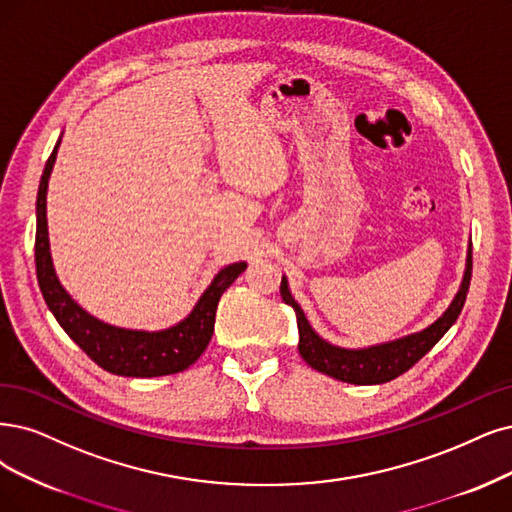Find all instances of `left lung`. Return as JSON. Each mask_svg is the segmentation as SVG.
<instances>
[{"instance_id": "1", "label": "left lung", "mask_w": 512, "mask_h": 512, "mask_svg": "<svg viewBox=\"0 0 512 512\" xmlns=\"http://www.w3.org/2000/svg\"><path fill=\"white\" fill-rule=\"evenodd\" d=\"M470 276H472V242H468L466 268H464L460 289L456 297L451 299L447 310L434 320L432 325H428L422 331H415L411 335L392 339V342L365 346V348H342L320 337L312 329L304 310H301V306L291 295L287 276H282L280 280V295H282V301L295 310L301 358H304L312 369L333 377V380L346 382V384H358V386H371V384H386L394 380V377L403 375L418 363L424 354H428L434 348V344H437L439 339L451 329V325L458 320L464 308L468 287H470Z\"/></svg>"}]
</instances>
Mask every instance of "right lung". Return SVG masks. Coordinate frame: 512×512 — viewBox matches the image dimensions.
<instances>
[{"instance_id":"obj_1","label":"right lung","mask_w":512,"mask_h":512,"mask_svg":"<svg viewBox=\"0 0 512 512\" xmlns=\"http://www.w3.org/2000/svg\"><path fill=\"white\" fill-rule=\"evenodd\" d=\"M61 139L63 135L56 141L52 154L44 166L35 202V268L46 306L73 342L78 344L94 363L113 375L160 377L187 369L189 365H194L198 361L208 342H211L219 299L223 291L246 270V261H236L221 268L211 280V285L204 289V293L196 301L192 312L168 329H124L103 323L97 316L88 314L61 285L50 253L46 194L56 154H59Z\"/></svg>"}]
</instances>
